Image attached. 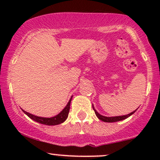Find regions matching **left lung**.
I'll list each match as a JSON object with an SVG mask.
<instances>
[{"instance_id":"obj_1","label":"left lung","mask_w":160,"mask_h":160,"mask_svg":"<svg viewBox=\"0 0 160 160\" xmlns=\"http://www.w3.org/2000/svg\"><path fill=\"white\" fill-rule=\"evenodd\" d=\"M92 108L93 110H94L95 113V115L97 116V117L99 119V120H101L102 121H103V122H118V121H121V120H123L125 119L128 118V117H130L132 114H133L134 113H135V111H136V110H135V111L132 112V113H128L127 115H123V116H118V117H104V116L99 114V113L95 111V109L94 108V106H93L92 104Z\"/></svg>"}]
</instances>
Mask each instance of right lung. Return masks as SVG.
I'll use <instances>...</instances> for the list:
<instances>
[{"instance_id":"add662e5","label":"right lung","mask_w":160,"mask_h":160,"mask_svg":"<svg viewBox=\"0 0 160 160\" xmlns=\"http://www.w3.org/2000/svg\"><path fill=\"white\" fill-rule=\"evenodd\" d=\"M72 97L73 96H71V98L69 100L68 103L67 105H66V107L64 108V109L62 110V111L60 112L58 115L55 116V117H50V118L37 117V116L33 115V114H32V113H28V112L25 111L24 110H22V111L28 116V117H30L32 120L36 121V122H39V123L47 125V126H55V125L61 124L63 122H65L66 119H67L68 117L70 104H71V99H72Z\"/></svg>"}]
</instances>
